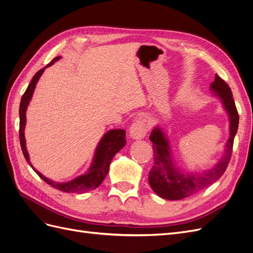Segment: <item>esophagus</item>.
Returning <instances> with one entry per match:
<instances>
[{"label":"esophagus","mask_w":253,"mask_h":253,"mask_svg":"<svg viewBox=\"0 0 253 253\" xmlns=\"http://www.w3.org/2000/svg\"><path fill=\"white\" fill-rule=\"evenodd\" d=\"M147 135V126L141 118H137L129 126V136L134 139H141Z\"/></svg>","instance_id":"34e87169"}]
</instances>
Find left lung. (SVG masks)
Masks as SVG:
<instances>
[{
  "instance_id": "8db88e82",
  "label": "left lung",
  "mask_w": 253,
  "mask_h": 253,
  "mask_svg": "<svg viewBox=\"0 0 253 253\" xmlns=\"http://www.w3.org/2000/svg\"><path fill=\"white\" fill-rule=\"evenodd\" d=\"M211 88L223 100L230 117V137L226 144L225 156L213 169L204 174L185 175L179 173L172 164L169 143L162 129L158 127L153 129L150 140L153 142L154 164L149 172V183L153 191L165 200L178 201L200 192L220 178L230 162L234 136L239 127V113L232 98L231 88L217 74H215V79L211 83Z\"/></svg>"
}]
</instances>
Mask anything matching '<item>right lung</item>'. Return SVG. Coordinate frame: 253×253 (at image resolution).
I'll use <instances>...</instances> for the list:
<instances>
[{
	"instance_id": "obj_1",
	"label": "right lung",
	"mask_w": 253,
	"mask_h": 253,
	"mask_svg": "<svg viewBox=\"0 0 253 253\" xmlns=\"http://www.w3.org/2000/svg\"><path fill=\"white\" fill-rule=\"evenodd\" d=\"M59 59L60 57L52 59L51 62L48 63L45 67L51 65L53 62H56V61ZM44 68H42V70H40L34 76L32 81L29 83L28 87L25 90V93L23 94L21 99L20 111H19L20 113L19 136H20V143H21L23 155H24L26 162L29 164L30 167L33 168L34 171L52 188L63 191V192H67V193H82V192H86V191H89V190L96 189L97 187L101 185V182L105 178V176L108 175L109 167L113 157L116 155V153L118 151H120L126 145V132L124 129H112V131L106 133L98 144V148L96 150V154L94 157V162L91 164V167L89 168L88 172L79 176L77 178L73 179L72 181L63 182V183L52 181L45 177V176H43L40 172H38L29 162L28 153L25 147V137H24V127H25V121H26L25 113H26V109L30 99H32L36 84L38 80H39L42 73L44 72Z\"/></svg>"
}]
</instances>
